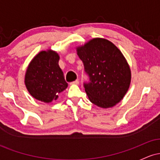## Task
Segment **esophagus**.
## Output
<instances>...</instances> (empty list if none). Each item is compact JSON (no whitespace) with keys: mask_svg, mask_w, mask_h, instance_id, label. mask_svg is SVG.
<instances>
[{"mask_svg":"<svg viewBox=\"0 0 160 160\" xmlns=\"http://www.w3.org/2000/svg\"><path fill=\"white\" fill-rule=\"evenodd\" d=\"M79 82H79V80H75V81L71 82V84H72V85H78Z\"/></svg>","mask_w":160,"mask_h":160,"instance_id":"obj_1","label":"esophagus"}]
</instances>
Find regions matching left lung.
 Wrapping results in <instances>:
<instances>
[{"label": "left lung", "mask_w": 160, "mask_h": 160, "mask_svg": "<svg viewBox=\"0 0 160 160\" xmlns=\"http://www.w3.org/2000/svg\"><path fill=\"white\" fill-rule=\"evenodd\" d=\"M90 82L84 83L89 101L102 108L121 102L131 83L130 67L121 51L107 39L93 38L76 48Z\"/></svg>", "instance_id": "left-lung-1"}]
</instances>
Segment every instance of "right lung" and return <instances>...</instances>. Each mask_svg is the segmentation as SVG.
<instances>
[{
  "label": "right lung",
  "mask_w": 160,
  "mask_h": 160,
  "mask_svg": "<svg viewBox=\"0 0 160 160\" xmlns=\"http://www.w3.org/2000/svg\"><path fill=\"white\" fill-rule=\"evenodd\" d=\"M58 61L57 52L48 49L40 51L30 62L25 74V84L33 98L50 103L68 87Z\"/></svg>",
  "instance_id": "1"
}]
</instances>
